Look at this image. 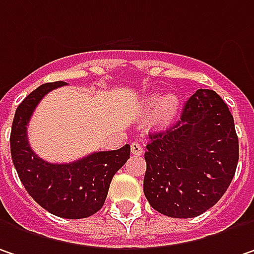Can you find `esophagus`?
<instances>
[{"mask_svg":"<svg viewBox=\"0 0 254 254\" xmlns=\"http://www.w3.org/2000/svg\"><path fill=\"white\" fill-rule=\"evenodd\" d=\"M130 152L133 154V155H141L144 150H142V145L139 144V142H136V141H133L132 144H130Z\"/></svg>","mask_w":254,"mask_h":254,"instance_id":"34e87169","label":"esophagus"}]
</instances>
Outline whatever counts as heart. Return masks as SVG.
I'll use <instances>...</instances> for the list:
<instances>
[{
  "label": "heart",
  "instance_id": "heart-1",
  "mask_svg": "<svg viewBox=\"0 0 254 254\" xmlns=\"http://www.w3.org/2000/svg\"><path fill=\"white\" fill-rule=\"evenodd\" d=\"M154 107H157L155 124L160 127H167L173 122L179 112V100L173 94H169L164 99H161L160 94H154L147 99V109L151 110Z\"/></svg>",
  "mask_w": 254,
  "mask_h": 254
}]
</instances>
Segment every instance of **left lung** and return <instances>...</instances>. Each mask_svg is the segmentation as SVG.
<instances>
[{
  "label": "left lung",
  "mask_w": 254,
  "mask_h": 254,
  "mask_svg": "<svg viewBox=\"0 0 254 254\" xmlns=\"http://www.w3.org/2000/svg\"><path fill=\"white\" fill-rule=\"evenodd\" d=\"M144 193L163 215L193 218L228 189L239 163V138L228 106L199 88L173 127L150 133Z\"/></svg>",
  "instance_id": "1"
}]
</instances>
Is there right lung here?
<instances>
[{"instance_id":"right-lung-1","label":"right lung","mask_w":254,"mask_h":254,"mask_svg":"<svg viewBox=\"0 0 254 254\" xmlns=\"http://www.w3.org/2000/svg\"><path fill=\"white\" fill-rule=\"evenodd\" d=\"M64 81L46 82L18 104L12 121L10 147L17 174L36 202L48 212L68 219L87 218L102 209L115 173L125 164L130 147L93 152L68 164L42 160L30 148L27 125L36 106Z\"/></svg>"}]
</instances>
